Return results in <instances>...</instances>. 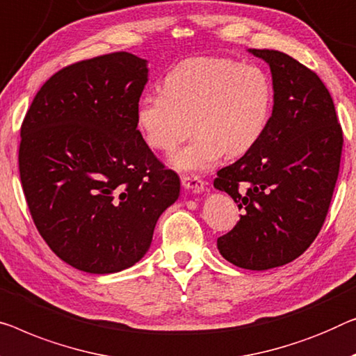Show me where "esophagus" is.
Segmentation results:
<instances>
[{
  "mask_svg": "<svg viewBox=\"0 0 356 356\" xmlns=\"http://www.w3.org/2000/svg\"><path fill=\"white\" fill-rule=\"evenodd\" d=\"M180 180H182V185L185 188L193 190V192H201V190H204V180L200 179L198 176H185L184 174Z\"/></svg>",
  "mask_w": 356,
  "mask_h": 356,
  "instance_id": "1",
  "label": "esophagus"
}]
</instances>
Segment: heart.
<instances>
[{"label":"heart","instance_id":"b5f03b06","mask_svg":"<svg viewBox=\"0 0 356 356\" xmlns=\"http://www.w3.org/2000/svg\"><path fill=\"white\" fill-rule=\"evenodd\" d=\"M273 102L272 79L257 63L196 57L166 73L161 94L139 100L136 124L147 147L160 153H171L192 126L195 137L172 156V166L200 172L225 153L251 152L267 131Z\"/></svg>","mask_w":356,"mask_h":356}]
</instances>
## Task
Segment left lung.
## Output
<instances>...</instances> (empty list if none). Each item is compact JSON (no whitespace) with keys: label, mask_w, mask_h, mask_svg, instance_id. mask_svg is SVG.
I'll use <instances>...</instances> for the list:
<instances>
[{"label":"left lung","mask_w":356,"mask_h":356,"mask_svg":"<svg viewBox=\"0 0 356 356\" xmlns=\"http://www.w3.org/2000/svg\"><path fill=\"white\" fill-rule=\"evenodd\" d=\"M251 52L272 70L273 111L261 142L214 179L241 211L217 248L236 267L268 270L293 262L320 233L343 136L331 94L314 70L284 52Z\"/></svg>","instance_id":"obj_1"}]
</instances>
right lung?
<instances>
[{"label": "right lung", "mask_w": 356, "mask_h": 356, "mask_svg": "<svg viewBox=\"0 0 356 356\" xmlns=\"http://www.w3.org/2000/svg\"><path fill=\"white\" fill-rule=\"evenodd\" d=\"M147 62L111 52L63 67L20 127L19 171L31 219L56 256L88 273L139 262L180 180L136 124Z\"/></svg>", "instance_id": "1"}]
</instances>
